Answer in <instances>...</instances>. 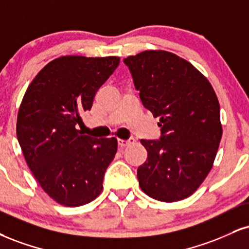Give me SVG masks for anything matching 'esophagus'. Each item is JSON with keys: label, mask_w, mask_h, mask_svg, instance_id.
<instances>
[{"label": "esophagus", "mask_w": 249, "mask_h": 249, "mask_svg": "<svg viewBox=\"0 0 249 249\" xmlns=\"http://www.w3.org/2000/svg\"><path fill=\"white\" fill-rule=\"evenodd\" d=\"M134 142V139L133 138H130V139L127 140H124V139H118V146L119 147H126V146L131 145V143Z\"/></svg>", "instance_id": "esophagus-1"}]
</instances>
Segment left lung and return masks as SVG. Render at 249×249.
Listing matches in <instances>:
<instances>
[{
    "mask_svg": "<svg viewBox=\"0 0 249 249\" xmlns=\"http://www.w3.org/2000/svg\"><path fill=\"white\" fill-rule=\"evenodd\" d=\"M124 62L162 133L140 140L147 151L137 172L140 188L160 202L187 198L210 173L223 136L217 95L195 66L168 51H143Z\"/></svg>",
    "mask_w": 249,
    "mask_h": 249,
    "instance_id": "left-lung-1",
    "label": "left lung"
}]
</instances>
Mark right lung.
Segmentation results:
<instances>
[{"instance_id": "obj_1", "label": "right lung", "mask_w": 249, "mask_h": 249, "mask_svg": "<svg viewBox=\"0 0 249 249\" xmlns=\"http://www.w3.org/2000/svg\"><path fill=\"white\" fill-rule=\"evenodd\" d=\"M119 61L118 56H60L39 71L24 94L17 138L32 175L59 204H88L103 190L118 142L115 137L86 136L76 124Z\"/></svg>"}]
</instances>
